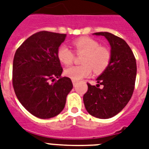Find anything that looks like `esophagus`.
Segmentation results:
<instances>
[{
    "label": "esophagus",
    "mask_w": 149,
    "mask_h": 149,
    "mask_svg": "<svg viewBox=\"0 0 149 149\" xmlns=\"http://www.w3.org/2000/svg\"><path fill=\"white\" fill-rule=\"evenodd\" d=\"M72 84H73V86H76V84H77V81H76V80H74V79H72Z\"/></svg>",
    "instance_id": "esophagus-1"
}]
</instances>
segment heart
Returning a JSON list of instances; mask_svg holds the SVG:
<instances>
[{"mask_svg":"<svg viewBox=\"0 0 149 149\" xmlns=\"http://www.w3.org/2000/svg\"><path fill=\"white\" fill-rule=\"evenodd\" d=\"M73 46L78 53L84 52L80 65H72L66 68L65 75L74 80L89 77L92 73L93 67L96 72H101L108 66L110 62V52L101 47L96 40L91 37H80L73 41ZM58 58L62 64L68 65L73 62L74 54L66 45L60 46L58 50Z\"/></svg>","mask_w":149,"mask_h":149,"instance_id":"b5f03b06","label":"heart"}]
</instances>
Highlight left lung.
<instances>
[{
    "instance_id": "obj_1",
    "label": "left lung",
    "mask_w": 149,
    "mask_h": 149,
    "mask_svg": "<svg viewBox=\"0 0 149 149\" xmlns=\"http://www.w3.org/2000/svg\"><path fill=\"white\" fill-rule=\"evenodd\" d=\"M104 36L111 47L110 62L97 77V84H87L84 95L85 108L95 117L109 119L118 114L127 105L134 92L137 75L134 55L124 40L108 32L93 33ZM100 85L102 86L100 88Z\"/></svg>"
}]
</instances>
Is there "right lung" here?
<instances>
[{"instance_id": "obj_1", "label": "right lung", "mask_w": 149, "mask_h": 149, "mask_svg": "<svg viewBox=\"0 0 149 149\" xmlns=\"http://www.w3.org/2000/svg\"><path fill=\"white\" fill-rule=\"evenodd\" d=\"M65 37V34L38 32L26 40L15 54V93L22 106L36 117L50 119L58 115L72 89L70 78L61 77L62 68L57 55Z\"/></svg>"}]
</instances>
